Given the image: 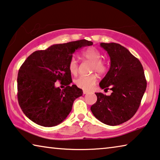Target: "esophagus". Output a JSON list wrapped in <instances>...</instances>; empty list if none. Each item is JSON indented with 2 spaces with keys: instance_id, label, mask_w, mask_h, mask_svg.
<instances>
[{
  "instance_id": "1",
  "label": "esophagus",
  "mask_w": 160,
  "mask_h": 160,
  "mask_svg": "<svg viewBox=\"0 0 160 160\" xmlns=\"http://www.w3.org/2000/svg\"><path fill=\"white\" fill-rule=\"evenodd\" d=\"M88 91H86V90H83V94H84V95H85V94H88Z\"/></svg>"
}]
</instances>
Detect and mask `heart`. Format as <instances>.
Returning <instances> with one entry per match:
<instances>
[{
	"label": "heart",
	"instance_id": "obj_1",
	"mask_svg": "<svg viewBox=\"0 0 160 160\" xmlns=\"http://www.w3.org/2000/svg\"><path fill=\"white\" fill-rule=\"evenodd\" d=\"M82 56L85 60L92 62L91 70L95 71L98 75H104L108 70V64L105 60L101 59V52L96 48L90 47L83 50ZM68 69L73 75H76L78 72V63L74 57L71 58L68 62ZM97 78L95 75H80L75 80V83L81 89L88 90L93 85H95Z\"/></svg>",
	"mask_w": 160,
	"mask_h": 160
}]
</instances>
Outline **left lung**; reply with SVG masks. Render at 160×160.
<instances>
[{
	"instance_id": "obj_1",
	"label": "left lung",
	"mask_w": 160,
	"mask_h": 160,
	"mask_svg": "<svg viewBox=\"0 0 160 160\" xmlns=\"http://www.w3.org/2000/svg\"><path fill=\"white\" fill-rule=\"evenodd\" d=\"M110 58V68L100 82L102 89L110 88V95L97 92L98 100L91 106L94 116L102 123L115 126L135 115L147 88L143 67L130 52L115 42H101Z\"/></svg>"
}]
</instances>
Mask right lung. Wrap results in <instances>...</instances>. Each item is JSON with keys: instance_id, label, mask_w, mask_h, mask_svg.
I'll list each match as a JSON object with an SVG mask.
<instances>
[{"instance_id": "1", "label": "right lung", "mask_w": 160, "mask_h": 160, "mask_svg": "<svg viewBox=\"0 0 160 160\" xmlns=\"http://www.w3.org/2000/svg\"><path fill=\"white\" fill-rule=\"evenodd\" d=\"M86 40L52 45L37 50L27 58L18 74V100L27 118L38 125L53 127L67 118L76 98L82 90L72 82L68 62L76 50L90 46ZM59 80L67 85L63 90L55 87Z\"/></svg>"}]
</instances>
